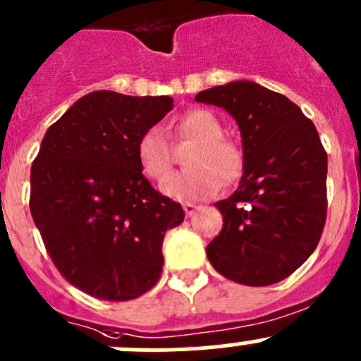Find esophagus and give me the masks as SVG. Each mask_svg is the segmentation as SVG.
I'll list each match as a JSON object with an SVG mask.
<instances>
[{
	"label": "esophagus",
	"mask_w": 361,
	"mask_h": 361,
	"mask_svg": "<svg viewBox=\"0 0 361 361\" xmlns=\"http://www.w3.org/2000/svg\"><path fill=\"white\" fill-rule=\"evenodd\" d=\"M182 209H184L185 216H188V217H191L192 214L196 212V209H198V207H196V205H192V203H184V205H182Z\"/></svg>",
	"instance_id": "34e87169"
}]
</instances>
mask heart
Masks as SVG:
<instances>
[{"label": "heart", "mask_w": 361, "mask_h": 361, "mask_svg": "<svg viewBox=\"0 0 361 361\" xmlns=\"http://www.w3.org/2000/svg\"><path fill=\"white\" fill-rule=\"evenodd\" d=\"M177 133L195 140L185 156L189 170L176 173L163 184V192L176 200H200L219 191L221 179L231 182L242 170V152L237 144L224 138L221 121L209 110H189L179 119ZM137 159L147 179L163 182L172 170L170 147L159 128H149L137 142Z\"/></svg>", "instance_id": "1"}]
</instances>
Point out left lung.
<instances>
[{
	"label": "left lung",
	"instance_id": "1",
	"mask_svg": "<svg viewBox=\"0 0 361 361\" xmlns=\"http://www.w3.org/2000/svg\"><path fill=\"white\" fill-rule=\"evenodd\" d=\"M226 110L242 137L238 189L216 203L223 230L207 258L226 279L269 286L309 258L326 219V152L312 121L286 96L251 80L200 91Z\"/></svg>",
	"mask_w": 361,
	"mask_h": 361
}]
</instances>
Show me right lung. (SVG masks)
<instances>
[{
  "label": "right lung",
  "instance_id": "1",
  "mask_svg": "<svg viewBox=\"0 0 361 361\" xmlns=\"http://www.w3.org/2000/svg\"><path fill=\"white\" fill-rule=\"evenodd\" d=\"M172 109L170 96L92 91L42 140L31 216L61 276L91 297L131 300L161 276L163 238L184 210L145 179L137 142Z\"/></svg>",
  "mask_w": 361,
  "mask_h": 361
}]
</instances>
